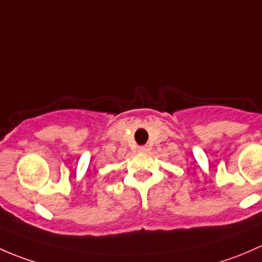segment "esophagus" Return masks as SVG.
I'll use <instances>...</instances> for the list:
<instances>
[{"instance_id": "1", "label": "esophagus", "mask_w": 262, "mask_h": 262, "mask_svg": "<svg viewBox=\"0 0 262 262\" xmlns=\"http://www.w3.org/2000/svg\"><path fill=\"white\" fill-rule=\"evenodd\" d=\"M140 151V152H149L150 147L146 146V145H141V146H139V149H137Z\"/></svg>"}]
</instances>
